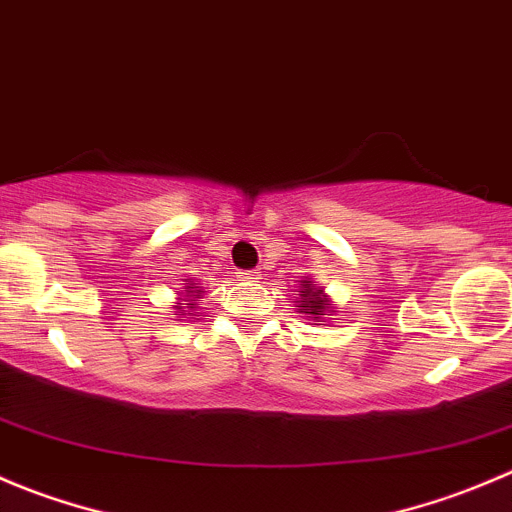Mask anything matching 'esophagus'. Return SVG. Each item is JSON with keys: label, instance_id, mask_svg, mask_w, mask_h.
Instances as JSON below:
<instances>
[{"label": "esophagus", "instance_id": "34e87169", "mask_svg": "<svg viewBox=\"0 0 512 512\" xmlns=\"http://www.w3.org/2000/svg\"><path fill=\"white\" fill-rule=\"evenodd\" d=\"M237 280H242V282H255V280H260V272H255V270H242V272H237Z\"/></svg>", "mask_w": 512, "mask_h": 512}]
</instances>
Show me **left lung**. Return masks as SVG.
Here are the masks:
<instances>
[{"label":"left lung","instance_id":"8db88e82","mask_svg":"<svg viewBox=\"0 0 512 512\" xmlns=\"http://www.w3.org/2000/svg\"><path fill=\"white\" fill-rule=\"evenodd\" d=\"M300 297H297V312H302L305 317H310L315 325H320V322L325 320H332V315L335 312V307H332V300L330 295H327L322 287H317L315 282H312V277H302L300 280Z\"/></svg>","mask_w":512,"mask_h":512}]
</instances>
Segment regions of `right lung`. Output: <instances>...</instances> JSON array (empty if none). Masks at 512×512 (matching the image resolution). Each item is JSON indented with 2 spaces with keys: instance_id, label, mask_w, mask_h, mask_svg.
Returning a JSON list of instances; mask_svg holds the SVG:
<instances>
[{
  "instance_id": "1",
  "label": "right lung",
  "mask_w": 512,
  "mask_h": 512,
  "mask_svg": "<svg viewBox=\"0 0 512 512\" xmlns=\"http://www.w3.org/2000/svg\"><path fill=\"white\" fill-rule=\"evenodd\" d=\"M182 290L177 292V302L172 307H175V315H180V317H190L192 312H195V305H197V300H200L202 297V287H200V282L197 280H185L182 282Z\"/></svg>"
}]
</instances>
